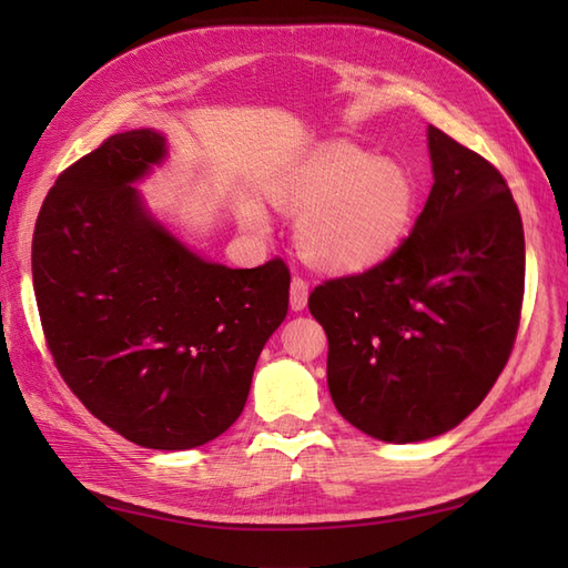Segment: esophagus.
<instances>
[{"mask_svg":"<svg viewBox=\"0 0 568 568\" xmlns=\"http://www.w3.org/2000/svg\"><path fill=\"white\" fill-rule=\"evenodd\" d=\"M307 295H310L307 281H305V277L295 275L293 283H291V307H293L295 312L305 310V307H307Z\"/></svg>","mask_w":568,"mask_h":568,"instance_id":"esophagus-1","label":"esophagus"}]
</instances>
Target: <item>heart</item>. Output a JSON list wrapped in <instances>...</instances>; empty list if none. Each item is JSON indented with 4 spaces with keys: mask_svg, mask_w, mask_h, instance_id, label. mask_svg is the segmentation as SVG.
Returning <instances> with one entry per match:
<instances>
[{
    "mask_svg": "<svg viewBox=\"0 0 568 568\" xmlns=\"http://www.w3.org/2000/svg\"><path fill=\"white\" fill-rule=\"evenodd\" d=\"M268 197L281 212L300 214L295 241L307 263L327 273H356L400 246L415 220L417 183L400 163L334 143L277 178ZM244 216L263 229L256 207Z\"/></svg>",
    "mask_w": 568,
    "mask_h": 568,
    "instance_id": "1",
    "label": "heart"
}]
</instances>
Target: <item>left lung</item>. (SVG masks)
<instances>
[{"label": "left lung", "mask_w": 568, "mask_h": 568, "mask_svg": "<svg viewBox=\"0 0 568 568\" xmlns=\"http://www.w3.org/2000/svg\"><path fill=\"white\" fill-rule=\"evenodd\" d=\"M434 185L415 229L364 273L310 293L339 415L407 444L449 432L508 364L525 297L523 216L490 161L429 126Z\"/></svg>", "instance_id": "8db88e82"}]
</instances>
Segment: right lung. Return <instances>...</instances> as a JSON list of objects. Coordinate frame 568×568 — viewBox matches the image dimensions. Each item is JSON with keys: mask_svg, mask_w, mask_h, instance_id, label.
Returning <instances> with one entry per match:
<instances>
[{"mask_svg": "<svg viewBox=\"0 0 568 568\" xmlns=\"http://www.w3.org/2000/svg\"><path fill=\"white\" fill-rule=\"evenodd\" d=\"M163 136L124 131L58 175L33 229L45 346L78 400L124 439L192 449L234 425L291 297L283 258L202 261L143 212Z\"/></svg>", "mask_w": 568, "mask_h": 568, "instance_id": "right-lung-1", "label": "right lung"}]
</instances>
